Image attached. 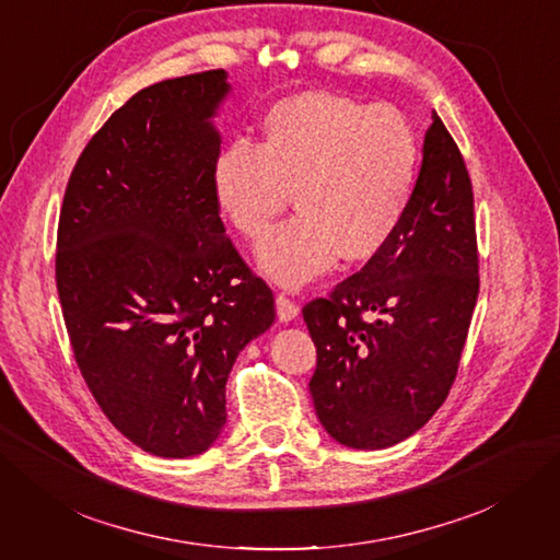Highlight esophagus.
<instances>
[{
  "label": "esophagus",
  "instance_id": "1",
  "mask_svg": "<svg viewBox=\"0 0 560 560\" xmlns=\"http://www.w3.org/2000/svg\"><path fill=\"white\" fill-rule=\"evenodd\" d=\"M276 311H278L280 322H292L299 315V306L287 294L276 296Z\"/></svg>",
  "mask_w": 560,
  "mask_h": 560
}]
</instances>
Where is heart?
<instances>
[{
    "label": "heart",
    "instance_id": "1",
    "mask_svg": "<svg viewBox=\"0 0 560 560\" xmlns=\"http://www.w3.org/2000/svg\"><path fill=\"white\" fill-rule=\"evenodd\" d=\"M254 147L235 140L210 171L217 212L259 241L294 191L299 214L268 235L259 268L299 287L336 254L358 264L393 241L418 177L416 130L393 107L329 91H301L270 105Z\"/></svg>",
    "mask_w": 560,
    "mask_h": 560
}]
</instances>
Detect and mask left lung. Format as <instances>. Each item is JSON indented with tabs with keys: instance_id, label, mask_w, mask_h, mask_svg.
Listing matches in <instances>:
<instances>
[{
	"instance_id": "1",
	"label": "left lung",
	"mask_w": 560,
	"mask_h": 560,
	"mask_svg": "<svg viewBox=\"0 0 560 560\" xmlns=\"http://www.w3.org/2000/svg\"><path fill=\"white\" fill-rule=\"evenodd\" d=\"M477 296L471 182L432 112L393 241L303 308L317 348L308 387L327 434L348 448L378 451L425 425L455 381Z\"/></svg>"
}]
</instances>
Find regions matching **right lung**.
Returning a JSON list of instances; mask_svg holds the SVG:
<instances>
[{"label": "right lung", "mask_w": 560, "mask_h": 560, "mask_svg": "<svg viewBox=\"0 0 560 560\" xmlns=\"http://www.w3.org/2000/svg\"><path fill=\"white\" fill-rule=\"evenodd\" d=\"M224 70L135 93L79 156L56 280L81 376L112 425L159 457L206 453L241 350L276 322L210 191Z\"/></svg>", "instance_id": "add662e5"}]
</instances>
